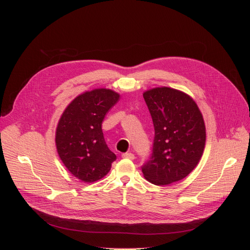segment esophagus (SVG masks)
Instances as JSON below:
<instances>
[{
    "label": "esophagus",
    "mask_w": 250,
    "mask_h": 250,
    "mask_svg": "<svg viewBox=\"0 0 250 250\" xmlns=\"http://www.w3.org/2000/svg\"><path fill=\"white\" fill-rule=\"evenodd\" d=\"M123 158L129 159V160H134L135 159V155L133 153H124L123 154Z\"/></svg>",
    "instance_id": "34e87169"
}]
</instances>
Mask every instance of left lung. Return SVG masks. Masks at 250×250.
<instances>
[{
	"label": "left lung",
	"mask_w": 250,
	"mask_h": 250,
	"mask_svg": "<svg viewBox=\"0 0 250 250\" xmlns=\"http://www.w3.org/2000/svg\"><path fill=\"white\" fill-rule=\"evenodd\" d=\"M155 136L150 159L142 166L145 178L166 186L187 177L198 165L206 143V126L196 103L186 93L162 87L143 94Z\"/></svg>",
	"instance_id": "obj_1"
}]
</instances>
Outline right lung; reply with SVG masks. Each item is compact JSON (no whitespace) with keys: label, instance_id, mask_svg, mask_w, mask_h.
Segmentation results:
<instances>
[{"label":"right lung","instance_id":"1","mask_svg":"<svg viewBox=\"0 0 250 250\" xmlns=\"http://www.w3.org/2000/svg\"><path fill=\"white\" fill-rule=\"evenodd\" d=\"M120 95L95 89L75 98L59 122L56 144L69 171L84 182H94L110 170L116 156L105 143L101 125Z\"/></svg>","mask_w":250,"mask_h":250}]
</instances>
